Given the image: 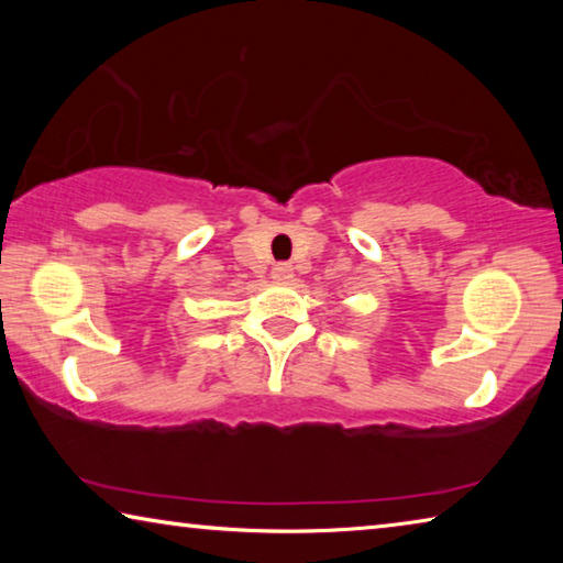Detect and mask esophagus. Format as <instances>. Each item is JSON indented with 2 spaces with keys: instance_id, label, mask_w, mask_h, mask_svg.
Here are the masks:
<instances>
[{
  "instance_id": "34e87169",
  "label": "esophagus",
  "mask_w": 563,
  "mask_h": 563,
  "mask_svg": "<svg viewBox=\"0 0 563 563\" xmlns=\"http://www.w3.org/2000/svg\"><path fill=\"white\" fill-rule=\"evenodd\" d=\"M292 278V265L290 263H278L273 265V280L278 283H288Z\"/></svg>"
}]
</instances>
